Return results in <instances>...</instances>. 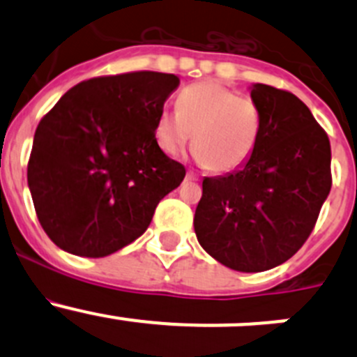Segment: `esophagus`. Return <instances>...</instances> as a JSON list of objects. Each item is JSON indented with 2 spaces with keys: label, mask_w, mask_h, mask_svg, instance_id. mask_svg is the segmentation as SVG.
Returning a JSON list of instances; mask_svg holds the SVG:
<instances>
[{
  "label": "esophagus",
  "mask_w": 357,
  "mask_h": 357,
  "mask_svg": "<svg viewBox=\"0 0 357 357\" xmlns=\"http://www.w3.org/2000/svg\"><path fill=\"white\" fill-rule=\"evenodd\" d=\"M186 179H188V181H199V176L195 174V172H188V174H186Z\"/></svg>",
  "instance_id": "esophagus-1"
}]
</instances>
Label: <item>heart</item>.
Here are the masks:
<instances>
[{
	"label": "heart",
	"instance_id": "heart-1",
	"mask_svg": "<svg viewBox=\"0 0 357 357\" xmlns=\"http://www.w3.org/2000/svg\"><path fill=\"white\" fill-rule=\"evenodd\" d=\"M261 128L262 114L254 100L215 82H197L179 93L178 112H160L153 132L167 155H178L193 136L202 164L231 172L254 153Z\"/></svg>",
	"mask_w": 357,
	"mask_h": 357
}]
</instances>
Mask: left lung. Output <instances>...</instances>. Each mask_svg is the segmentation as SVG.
Segmentation results:
<instances>
[{
	"label": "left lung",
	"instance_id": "left-lung-1",
	"mask_svg": "<svg viewBox=\"0 0 357 357\" xmlns=\"http://www.w3.org/2000/svg\"><path fill=\"white\" fill-rule=\"evenodd\" d=\"M250 96L262 114L254 153L238 171L204 179L193 225L215 261L259 273L289 261L314 229L332 188V149L290 91L254 84Z\"/></svg>",
	"mask_w": 357,
	"mask_h": 357
}]
</instances>
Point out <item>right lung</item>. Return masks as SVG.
<instances>
[{
	"label": "right lung",
	"instance_id": "1",
	"mask_svg": "<svg viewBox=\"0 0 357 357\" xmlns=\"http://www.w3.org/2000/svg\"><path fill=\"white\" fill-rule=\"evenodd\" d=\"M178 86V75L152 70L100 75L68 89L41 119L27 183L56 247L105 257L146 231L158 202L186 174L153 132Z\"/></svg>",
	"mask_w": 357,
	"mask_h": 357
}]
</instances>
